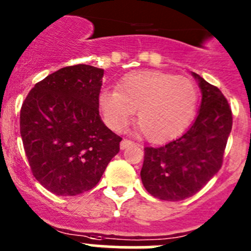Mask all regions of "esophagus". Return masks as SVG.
<instances>
[{"label":"esophagus","instance_id":"esophagus-1","mask_svg":"<svg viewBox=\"0 0 251 251\" xmlns=\"http://www.w3.org/2000/svg\"><path fill=\"white\" fill-rule=\"evenodd\" d=\"M130 146H133L132 141H128V139H123V141L121 142V149H122V151L127 149L128 147H130Z\"/></svg>","mask_w":251,"mask_h":251}]
</instances>
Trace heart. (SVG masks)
Masks as SVG:
<instances>
[{"mask_svg":"<svg viewBox=\"0 0 251 251\" xmlns=\"http://www.w3.org/2000/svg\"><path fill=\"white\" fill-rule=\"evenodd\" d=\"M97 103L109 129L123 132L137 112V124L147 139L159 144L187 129L197 110L198 92L187 78L135 71L119 80L116 91L102 89Z\"/></svg>","mask_w":251,"mask_h":251,"instance_id":"heart-1","label":"heart"}]
</instances>
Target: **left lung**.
<instances>
[{"instance_id": "left-lung-1", "label": "left lung", "mask_w": 251, "mask_h": 251, "mask_svg": "<svg viewBox=\"0 0 251 251\" xmlns=\"http://www.w3.org/2000/svg\"><path fill=\"white\" fill-rule=\"evenodd\" d=\"M201 92L197 118L183 134L162 147H146L141 171L149 194L168 201L198 193L219 172L233 116L219 88L192 72Z\"/></svg>"}]
</instances>
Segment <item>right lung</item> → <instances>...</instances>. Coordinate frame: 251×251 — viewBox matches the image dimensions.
<instances>
[{
    "label": "right lung",
    "mask_w": 251,
    "mask_h": 251,
    "mask_svg": "<svg viewBox=\"0 0 251 251\" xmlns=\"http://www.w3.org/2000/svg\"><path fill=\"white\" fill-rule=\"evenodd\" d=\"M103 72L88 64L61 68L38 82L21 108V137L32 173L56 195L91 190L119 151L122 138L100 116Z\"/></svg>",
    "instance_id": "1"
}]
</instances>
